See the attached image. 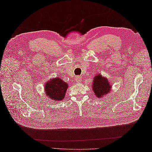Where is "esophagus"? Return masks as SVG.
I'll return each mask as SVG.
<instances>
[{"instance_id": "obj_1", "label": "esophagus", "mask_w": 152, "mask_h": 152, "mask_svg": "<svg viewBox=\"0 0 152 152\" xmlns=\"http://www.w3.org/2000/svg\"><path fill=\"white\" fill-rule=\"evenodd\" d=\"M75 80L77 82H79V83H80V82H81V81H82V77L80 76H77L75 77Z\"/></svg>"}]
</instances>
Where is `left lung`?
Masks as SVG:
<instances>
[{"label": "left lung", "instance_id": "left-lung-1", "mask_svg": "<svg viewBox=\"0 0 152 152\" xmlns=\"http://www.w3.org/2000/svg\"><path fill=\"white\" fill-rule=\"evenodd\" d=\"M92 87L95 96L98 98H102L109 93L112 89L111 83H110L107 78L102 77L99 73L94 77Z\"/></svg>", "mask_w": 152, "mask_h": 152}]
</instances>
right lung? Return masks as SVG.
<instances>
[{"label":"right lung","mask_w":152,"mask_h":152,"mask_svg":"<svg viewBox=\"0 0 152 152\" xmlns=\"http://www.w3.org/2000/svg\"><path fill=\"white\" fill-rule=\"evenodd\" d=\"M68 85L65 82L57 77L51 79L45 84V94L51 99L61 101L65 97L66 89Z\"/></svg>","instance_id":"obj_1"}]
</instances>
